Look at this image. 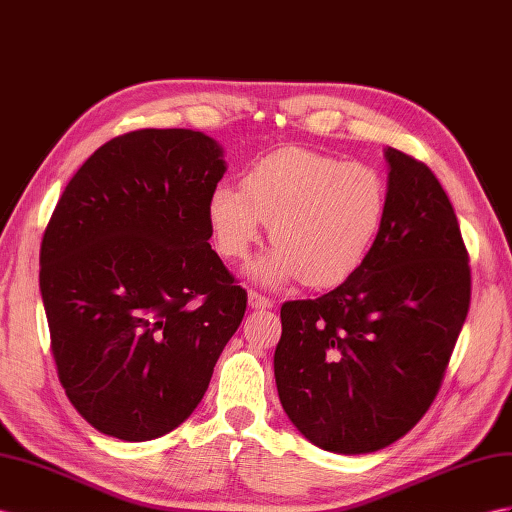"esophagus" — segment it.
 I'll list each match as a JSON object with an SVG mask.
<instances>
[{
  "mask_svg": "<svg viewBox=\"0 0 512 512\" xmlns=\"http://www.w3.org/2000/svg\"><path fill=\"white\" fill-rule=\"evenodd\" d=\"M248 305H251L253 309H270L274 303H272L268 296L261 294V292L251 290V292H248Z\"/></svg>",
  "mask_w": 512,
  "mask_h": 512,
  "instance_id": "obj_1",
  "label": "esophagus"
}]
</instances>
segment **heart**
Returning a JSON list of instances; mask_svg holds the SVG:
<instances>
[{"label":"heart","instance_id":"obj_1","mask_svg":"<svg viewBox=\"0 0 512 512\" xmlns=\"http://www.w3.org/2000/svg\"><path fill=\"white\" fill-rule=\"evenodd\" d=\"M387 209V181L376 168L283 149L248 170L244 188L218 183L207 216L220 255L229 259L246 257L268 222L277 246L255 266L264 283L300 277L309 287H333L368 259Z\"/></svg>","mask_w":512,"mask_h":512}]
</instances>
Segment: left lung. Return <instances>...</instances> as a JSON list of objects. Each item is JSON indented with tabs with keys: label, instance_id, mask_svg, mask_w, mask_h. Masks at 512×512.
<instances>
[{
	"label": "left lung",
	"instance_id": "1",
	"mask_svg": "<svg viewBox=\"0 0 512 512\" xmlns=\"http://www.w3.org/2000/svg\"><path fill=\"white\" fill-rule=\"evenodd\" d=\"M389 209L363 266L333 292L281 307L274 378L287 417L322 450L368 454L404 437L441 389L471 268L435 173L387 149Z\"/></svg>",
	"mask_w": 512,
	"mask_h": 512
}]
</instances>
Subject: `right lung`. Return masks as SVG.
Returning <instances> with one entry per match:
<instances>
[{"label":"right lung","mask_w":512,"mask_h":512,"mask_svg":"<svg viewBox=\"0 0 512 512\" xmlns=\"http://www.w3.org/2000/svg\"><path fill=\"white\" fill-rule=\"evenodd\" d=\"M222 149L192 129L116 136L71 177L41 242L51 352L71 404L123 441L201 402L246 290L212 251Z\"/></svg>","instance_id":"right-lung-1"}]
</instances>
